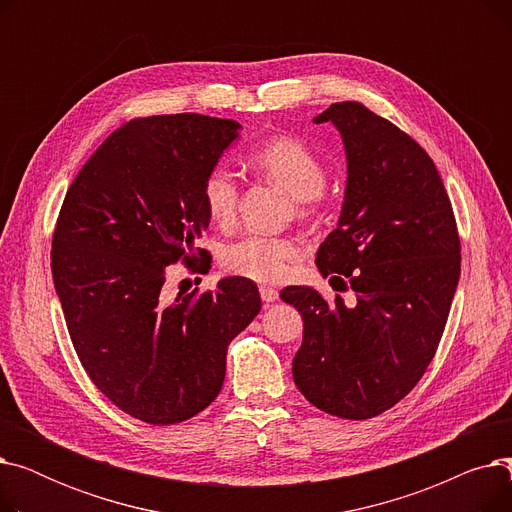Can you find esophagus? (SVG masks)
Returning <instances> with one entry per match:
<instances>
[{
    "mask_svg": "<svg viewBox=\"0 0 512 512\" xmlns=\"http://www.w3.org/2000/svg\"><path fill=\"white\" fill-rule=\"evenodd\" d=\"M259 294H261V299H263V303H274V301H278V290L274 288V286H261L259 288Z\"/></svg>",
    "mask_w": 512,
    "mask_h": 512,
    "instance_id": "esophagus-1",
    "label": "esophagus"
}]
</instances>
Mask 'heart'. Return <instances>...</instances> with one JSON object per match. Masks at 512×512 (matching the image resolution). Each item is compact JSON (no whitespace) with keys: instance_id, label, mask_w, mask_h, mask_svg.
<instances>
[{"instance_id":"1","label":"heart","mask_w":512,"mask_h":512,"mask_svg":"<svg viewBox=\"0 0 512 512\" xmlns=\"http://www.w3.org/2000/svg\"><path fill=\"white\" fill-rule=\"evenodd\" d=\"M251 166L265 180L286 191L297 205L299 213L309 215L321 201V188L326 186V164L301 139L280 134L263 141L251 151ZM201 197L209 220L222 228L232 226L238 209V182L226 168L207 172ZM301 242L288 236L249 234L228 245L222 253L226 272L253 282L270 284L288 274V265L301 257Z\"/></svg>"}]
</instances>
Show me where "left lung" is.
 <instances>
[{
    "mask_svg": "<svg viewBox=\"0 0 512 512\" xmlns=\"http://www.w3.org/2000/svg\"><path fill=\"white\" fill-rule=\"evenodd\" d=\"M315 122L340 130L348 159L340 222L315 263L357 303L346 307L340 294L328 303L305 286L280 297L305 324L294 384L319 411L361 421L392 409L432 363L461 276V238L432 157L405 130L359 101L332 103Z\"/></svg>",
    "mask_w": 512,
    "mask_h": 512,
    "instance_id": "obj_1",
    "label": "left lung"
}]
</instances>
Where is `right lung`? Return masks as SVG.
<instances>
[{
	"mask_svg": "<svg viewBox=\"0 0 512 512\" xmlns=\"http://www.w3.org/2000/svg\"><path fill=\"white\" fill-rule=\"evenodd\" d=\"M238 128L199 114L124 122L70 184L53 230V284L80 365L112 405L151 425L211 405L228 344L261 309L247 278L164 292L168 265H209L195 247L209 226L201 186Z\"/></svg>",
	"mask_w": 512,
	"mask_h": 512,
	"instance_id": "add662e5",
	"label": "right lung"
}]
</instances>
